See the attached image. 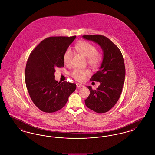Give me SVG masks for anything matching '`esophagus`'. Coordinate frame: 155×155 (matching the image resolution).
<instances>
[{"label": "esophagus", "instance_id": "obj_1", "mask_svg": "<svg viewBox=\"0 0 155 155\" xmlns=\"http://www.w3.org/2000/svg\"><path fill=\"white\" fill-rule=\"evenodd\" d=\"M76 85H77V88H82V87H84V85H82L81 84H79V83H77Z\"/></svg>", "mask_w": 155, "mask_h": 155}]
</instances>
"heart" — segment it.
Listing matches in <instances>:
<instances>
[{"label": "heart", "mask_w": 155, "mask_h": 155, "mask_svg": "<svg viewBox=\"0 0 155 155\" xmlns=\"http://www.w3.org/2000/svg\"><path fill=\"white\" fill-rule=\"evenodd\" d=\"M74 48L78 53L87 58V63L92 68L97 69L101 66L103 61V55L101 52L97 51L94 45L87 41H82L75 45ZM73 56V52L70 49H67L64 53L63 59L64 63L67 66L71 64ZM89 74L90 72L88 69L76 68L71 73V75L77 81H83Z\"/></svg>", "instance_id": "b5f03b06"}]
</instances>
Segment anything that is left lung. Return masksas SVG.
Returning a JSON list of instances; mask_svg holds the SVG:
<instances>
[{
  "label": "left lung",
  "instance_id": "1",
  "mask_svg": "<svg viewBox=\"0 0 155 155\" xmlns=\"http://www.w3.org/2000/svg\"><path fill=\"white\" fill-rule=\"evenodd\" d=\"M82 38L99 45L103 52L102 63L90 80L101 83L96 89L91 86L88 98L85 100L87 107L98 113L110 110L121 95L125 80V68L122 53L113 42L101 35H83Z\"/></svg>",
  "mask_w": 155,
  "mask_h": 155
}]
</instances>
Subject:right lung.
Masks as SVG:
<instances>
[{"label": "right lung", "mask_w": 155, "mask_h": 155, "mask_svg": "<svg viewBox=\"0 0 155 155\" xmlns=\"http://www.w3.org/2000/svg\"><path fill=\"white\" fill-rule=\"evenodd\" d=\"M75 38H47L30 53L25 71L26 87L33 103L44 112L62 109L76 89L74 83L54 79L55 70L64 67V53Z\"/></svg>", "instance_id": "right-lung-1"}]
</instances>
